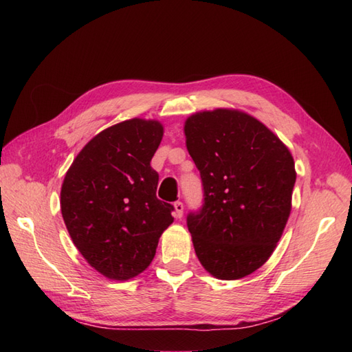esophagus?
Returning <instances> with one entry per match:
<instances>
[{"mask_svg":"<svg viewBox=\"0 0 352 352\" xmlns=\"http://www.w3.org/2000/svg\"><path fill=\"white\" fill-rule=\"evenodd\" d=\"M174 214H175V218H178V219H182L183 218V212H184V206H183V203L182 201H177V203H174Z\"/></svg>","mask_w":352,"mask_h":352,"instance_id":"obj_1","label":"esophagus"}]
</instances>
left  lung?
I'll list each match as a JSON object with an SVG mask.
<instances>
[{
	"instance_id": "left-lung-1",
	"label": "left lung",
	"mask_w": 352,
	"mask_h": 352,
	"mask_svg": "<svg viewBox=\"0 0 352 352\" xmlns=\"http://www.w3.org/2000/svg\"><path fill=\"white\" fill-rule=\"evenodd\" d=\"M184 134L204 190L203 207L188 214L197 257L216 278H243L265 265L286 227L294 157L239 110L199 111L186 119Z\"/></svg>"
}]
</instances>
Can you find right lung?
Wrapping results in <instances>:
<instances>
[{
  "instance_id": "1",
  "label": "right lung",
  "mask_w": 352,
  "mask_h": 352,
  "mask_svg": "<svg viewBox=\"0 0 352 352\" xmlns=\"http://www.w3.org/2000/svg\"><path fill=\"white\" fill-rule=\"evenodd\" d=\"M162 138L159 121L119 122L89 140L65 175V226L87 263L110 280L144 272L174 222V207L155 197L151 159Z\"/></svg>"
}]
</instances>
